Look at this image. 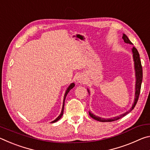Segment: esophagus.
<instances>
[{"label":"esophagus","mask_w":150,"mask_h":150,"mask_svg":"<svg viewBox=\"0 0 150 150\" xmlns=\"http://www.w3.org/2000/svg\"><path fill=\"white\" fill-rule=\"evenodd\" d=\"M77 82L79 83H84L86 82V78L83 75H80L77 77Z\"/></svg>","instance_id":"esophagus-1"}]
</instances>
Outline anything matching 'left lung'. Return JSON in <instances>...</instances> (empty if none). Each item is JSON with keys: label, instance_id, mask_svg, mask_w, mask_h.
<instances>
[{"label": "left lung", "instance_id": "left-lung-1", "mask_svg": "<svg viewBox=\"0 0 150 150\" xmlns=\"http://www.w3.org/2000/svg\"><path fill=\"white\" fill-rule=\"evenodd\" d=\"M122 38L124 41L125 43L127 44H132V43L130 42V40L128 39V38L127 37L126 34H123ZM132 53H133V57H134V67H135V71H136V91H135V99H134V102L132 106L130 108V110L126 112L123 115H121L119 116H116V117L113 118H109V119H105L102 118L100 117H98V116H96L94 115L93 113H91L89 112V115L91 117H92L93 119H95L96 120L100 121V122H112L115 120H117L118 119L122 118L123 116L126 115L127 114H128L130 112L133 110L135 107L137 102H138V98H139V93H140V89H141V85H142V77H143V73H142V66L140 61V58H139V54L135 47H133L132 49ZM88 92L89 93V91L88 90Z\"/></svg>", "mask_w": 150, "mask_h": 150}]
</instances>
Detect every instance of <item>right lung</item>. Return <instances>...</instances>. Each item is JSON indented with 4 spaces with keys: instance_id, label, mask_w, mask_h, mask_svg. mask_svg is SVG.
I'll list each match as a JSON object with an SVG mask.
<instances>
[{
    "instance_id": "add662e5",
    "label": "right lung",
    "mask_w": 150,
    "mask_h": 150,
    "mask_svg": "<svg viewBox=\"0 0 150 150\" xmlns=\"http://www.w3.org/2000/svg\"><path fill=\"white\" fill-rule=\"evenodd\" d=\"M74 86H75L74 83H71V85L69 86V87L67 88V91H66V92H65V95H64V99H63V107H62V112H61L59 116H58V117H57L56 119H55V120H54V121H53L52 122H57V120H59V119H60L61 118H62V116L63 115V110H64V105H65V98H66V96H67L68 93L69 92V91H70L71 89V88H73V87H74Z\"/></svg>"
}]
</instances>
